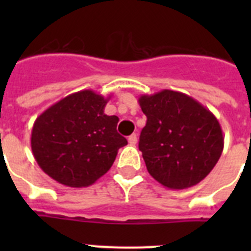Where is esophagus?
<instances>
[{"label":"esophagus","instance_id":"obj_1","mask_svg":"<svg viewBox=\"0 0 251 251\" xmlns=\"http://www.w3.org/2000/svg\"><path fill=\"white\" fill-rule=\"evenodd\" d=\"M137 141H138V138H137V134H132V136L128 137V142H129L130 146H136Z\"/></svg>","mask_w":251,"mask_h":251}]
</instances>
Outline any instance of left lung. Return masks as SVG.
Here are the masks:
<instances>
[{"instance_id":"left-lung-1","label":"left lung","mask_w":251,"mask_h":251,"mask_svg":"<svg viewBox=\"0 0 251 251\" xmlns=\"http://www.w3.org/2000/svg\"><path fill=\"white\" fill-rule=\"evenodd\" d=\"M147 123L139 151L153 178L171 190H183L202 181L224 150L220 123L194 98L161 90L138 99Z\"/></svg>"}]
</instances>
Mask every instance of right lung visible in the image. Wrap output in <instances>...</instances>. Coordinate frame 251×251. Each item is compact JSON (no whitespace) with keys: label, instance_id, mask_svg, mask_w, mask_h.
I'll return each mask as SVG.
<instances>
[{"label":"right lung","instance_id":"1","mask_svg":"<svg viewBox=\"0 0 251 251\" xmlns=\"http://www.w3.org/2000/svg\"><path fill=\"white\" fill-rule=\"evenodd\" d=\"M109 99L81 90L37 117L31 150L51 178L69 187H88L109 171L119 148L128 143L117 132L118 117L104 113Z\"/></svg>","mask_w":251,"mask_h":251}]
</instances>
